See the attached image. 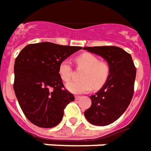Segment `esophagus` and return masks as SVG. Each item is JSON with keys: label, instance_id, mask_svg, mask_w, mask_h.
Returning a JSON list of instances; mask_svg holds the SVG:
<instances>
[{"label": "esophagus", "instance_id": "esophagus-1", "mask_svg": "<svg viewBox=\"0 0 151 151\" xmlns=\"http://www.w3.org/2000/svg\"><path fill=\"white\" fill-rule=\"evenodd\" d=\"M81 98H82V97H81V96H75L76 100H80Z\"/></svg>", "mask_w": 151, "mask_h": 151}]
</instances>
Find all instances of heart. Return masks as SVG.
<instances>
[{
    "instance_id": "heart-1",
    "label": "heart",
    "mask_w": 151,
    "mask_h": 151,
    "mask_svg": "<svg viewBox=\"0 0 151 151\" xmlns=\"http://www.w3.org/2000/svg\"><path fill=\"white\" fill-rule=\"evenodd\" d=\"M77 65L84 71L81 73V81H70L66 84V88L70 92L82 94L89 92L92 87L97 90L104 86L109 78L111 67L107 61L99 60V58L92 54L84 53L77 58ZM73 74L71 63L65 60L59 66V75L60 78L68 82Z\"/></svg>"
}]
</instances>
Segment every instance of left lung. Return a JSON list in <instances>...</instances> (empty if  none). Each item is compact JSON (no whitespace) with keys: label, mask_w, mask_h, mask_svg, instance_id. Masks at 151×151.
<instances>
[{"label":"left lung","mask_w":151,"mask_h":151,"mask_svg":"<svg viewBox=\"0 0 151 151\" xmlns=\"http://www.w3.org/2000/svg\"><path fill=\"white\" fill-rule=\"evenodd\" d=\"M84 50L104 58L111 67L109 78L95 95L91 105L84 112L93 125L106 126L125 112L134 93L136 67L130 54L118 46L84 47Z\"/></svg>","instance_id":"obj_1"}]
</instances>
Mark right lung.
<instances>
[{
	"mask_svg": "<svg viewBox=\"0 0 151 151\" xmlns=\"http://www.w3.org/2000/svg\"><path fill=\"white\" fill-rule=\"evenodd\" d=\"M80 46L41 42L26 46L14 62V90L24 115L39 127H55L74 101L59 75L60 63Z\"/></svg>",
	"mask_w": 151,
	"mask_h": 151,
	"instance_id": "right-lung-1",
	"label": "right lung"
}]
</instances>
